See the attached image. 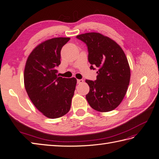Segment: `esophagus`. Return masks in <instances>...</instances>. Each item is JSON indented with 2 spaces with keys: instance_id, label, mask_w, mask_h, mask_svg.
I'll list each match as a JSON object with an SVG mask.
<instances>
[{
  "instance_id": "esophagus-1",
  "label": "esophagus",
  "mask_w": 159,
  "mask_h": 159,
  "mask_svg": "<svg viewBox=\"0 0 159 159\" xmlns=\"http://www.w3.org/2000/svg\"><path fill=\"white\" fill-rule=\"evenodd\" d=\"M77 82H78V84H82L84 82V80L82 79L78 80H77Z\"/></svg>"
}]
</instances>
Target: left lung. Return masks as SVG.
Masks as SVG:
<instances>
[{
  "label": "left lung",
  "instance_id": "obj_1",
  "mask_svg": "<svg viewBox=\"0 0 159 159\" xmlns=\"http://www.w3.org/2000/svg\"><path fill=\"white\" fill-rule=\"evenodd\" d=\"M76 38L88 47L90 69L98 70L96 80H85L89 86L86 99L98 111L115 109L126 94L131 77L125 54L116 42L99 33H85Z\"/></svg>",
  "mask_w": 159,
  "mask_h": 159
}]
</instances>
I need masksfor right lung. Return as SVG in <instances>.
<instances>
[{"instance_id": "obj_1", "label": "right lung", "mask_w": 159, "mask_h": 159, "mask_svg": "<svg viewBox=\"0 0 159 159\" xmlns=\"http://www.w3.org/2000/svg\"><path fill=\"white\" fill-rule=\"evenodd\" d=\"M70 38H55L41 43L28 56L24 74L25 86L31 102L46 117L64 116L71 107L77 80L57 75L61 48Z\"/></svg>"}]
</instances>
